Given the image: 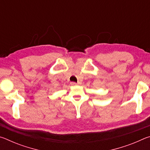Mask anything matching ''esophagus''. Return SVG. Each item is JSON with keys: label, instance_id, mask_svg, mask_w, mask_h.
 <instances>
[{"label": "esophagus", "instance_id": "34e87169", "mask_svg": "<svg viewBox=\"0 0 150 150\" xmlns=\"http://www.w3.org/2000/svg\"><path fill=\"white\" fill-rule=\"evenodd\" d=\"M79 83H75V82H71V85H79Z\"/></svg>", "mask_w": 150, "mask_h": 150}]
</instances>
